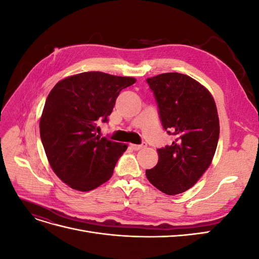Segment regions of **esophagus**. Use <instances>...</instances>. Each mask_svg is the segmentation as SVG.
I'll return each instance as SVG.
<instances>
[{"instance_id": "1", "label": "esophagus", "mask_w": 259, "mask_h": 259, "mask_svg": "<svg viewBox=\"0 0 259 259\" xmlns=\"http://www.w3.org/2000/svg\"><path fill=\"white\" fill-rule=\"evenodd\" d=\"M130 147L133 149V150L138 151V150H140V149H143V148L147 147V144H146V143H143L142 145H134V144H131V145H130Z\"/></svg>"}]
</instances>
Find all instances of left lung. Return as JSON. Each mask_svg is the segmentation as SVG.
I'll list each match as a JSON object with an SVG mask.
<instances>
[{
  "label": "left lung",
  "instance_id": "1",
  "mask_svg": "<svg viewBox=\"0 0 259 259\" xmlns=\"http://www.w3.org/2000/svg\"><path fill=\"white\" fill-rule=\"evenodd\" d=\"M163 128L175 137L158 149L156 165L146 176L156 189L174 195L198 182L210 165L219 138L213 96L199 82L177 72L148 77Z\"/></svg>",
  "mask_w": 259,
  "mask_h": 259
}]
</instances>
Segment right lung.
I'll return each instance as SVG.
<instances>
[{"label":"right lung","instance_id":"right-lung-1","mask_svg":"<svg viewBox=\"0 0 259 259\" xmlns=\"http://www.w3.org/2000/svg\"><path fill=\"white\" fill-rule=\"evenodd\" d=\"M136 82L130 76L99 71L59 81L49 94L40 120V135L53 170L72 189L90 191L106 183L127 146L100 137L123 89Z\"/></svg>","mask_w":259,"mask_h":259}]
</instances>
